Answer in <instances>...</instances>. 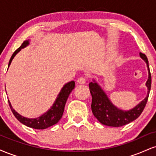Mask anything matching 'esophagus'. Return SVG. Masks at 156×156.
<instances>
[{"instance_id":"obj_1","label":"esophagus","mask_w":156,"mask_h":156,"mask_svg":"<svg viewBox=\"0 0 156 156\" xmlns=\"http://www.w3.org/2000/svg\"><path fill=\"white\" fill-rule=\"evenodd\" d=\"M77 82H78V84H84L86 82V78L84 77H80L77 80Z\"/></svg>"}]
</instances>
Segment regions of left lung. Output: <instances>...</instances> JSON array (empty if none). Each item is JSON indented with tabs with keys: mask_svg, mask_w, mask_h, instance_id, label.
Listing matches in <instances>:
<instances>
[{
	"mask_svg": "<svg viewBox=\"0 0 156 156\" xmlns=\"http://www.w3.org/2000/svg\"><path fill=\"white\" fill-rule=\"evenodd\" d=\"M139 55L147 64L148 70V79L146 82L147 94L143 101L130 110H122L115 106L101 86L93 79L89 84V88L92 94V111L94 116L101 124L112 127H120L131 122L140 116L145 107L151 88V74L150 72L149 63L145 54L140 53Z\"/></svg>",
	"mask_w": 156,
	"mask_h": 156,
	"instance_id": "8db88e82",
	"label": "left lung"
}]
</instances>
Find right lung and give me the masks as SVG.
I'll return each mask as SVG.
<instances>
[{
    "label": "right lung",
    "mask_w": 156,
    "mask_h": 156,
    "mask_svg": "<svg viewBox=\"0 0 156 156\" xmlns=\"http://www.w3.org/2000/svg\"><path fill=\"white\" fill-rule=\"evenodd\" d=\"M29 44V39L24 41L23 43L22 44V45L16 50L15 53L12 54V57H11L9 62L8 68L9 67L10 64L12 63V61L13 60L14 58H15V55L17 54V53H19V52L21 51V49L27 47ZM74 88V80H72V81L68 82V83L64 84L63 87L61 89L60 92L58 93V96H57L56 99H55L53 105H52L51 108H50V109H48L45 113L42 114L40 117H38L37 118H27L23 117L22 115L18 114L15 109L12 108V104H11L10 101H9V100L8 102L12 113L14 114L15 117L17 118L21 123L26 125V126L29 127V128H34V129H45V128H49V127L52 126V125L56 124V123L60 120L62 115H63L64 106H65L66 102H67L68 97H69L70 92H72L73 89Z\"/></svg>",
    "instance_id": "right-lung-1"
}]
</instances>
